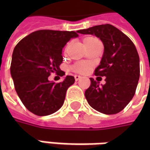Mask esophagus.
I'll use <instances>...</instances> for the list:
<instances>
[{
	"label": "esophagus",
	"mask_w": 150,
	"mask_h": 150,
	"mask_svg": "<svg viewBox=\"0 0 150 150\" xmlns=\"http://www.w3.org/2000/svg\"><path fill=\"white\" fill-rule=\"evenodd\" d=\"M81 78V77H80V76H79V75H75V81H78L79 79Z\"/></svg>",
	"instance_id": "34e87169"
}]
</instances>
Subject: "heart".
<instances>
[{
    "label": "heart",
    "mask_w": 150,
    "mask_h": 150,
    "mask_svg": "<svg viewBox=\"0 0 150 150\" xmlns=\"http://www.w3.org/2000/svg\"><path fill=\"white\" fill-rule=\"evenodd\" d=\"M96 42H100V41L97 38L93 37V36H88V37L83 38V43H84L85 46H89L91 44ZM90 68H91V66L83 62H75L71 67L73 71L75 72V73H79V74H85L90 70Z\"/></svg>",
    "instance_id": "1"
}]
</instances>
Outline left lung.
Returning <instances> with one entry per match:
<instances>
[{
	"label": "left lung",
	"instance_id": "left-lung-1",
	"mask_svg": "<svg viewBox=\"0 0 150 150\" xmlns=\"http://www.w3.org/2000/svg\"><path fill=\"white\" fill-rule=\"evenodd\" d=\"M77 32L94 34L100 38L104 46L100 64L94 74L106 77V83L100 86L99 82L90 78L91 85L85 91L88 103L104 114L120 112L132 99L138 83L140 60L135 45L127 35L110 24Z\"/></svg>",
	"mask_w": 150,
	"mask_h": 150
}]
</instances>
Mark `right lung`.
Segmentation results:
<instances>
[{
    "mask_svg": "<svg viewBox=\"0 0 150 150\" xmlns=\"http://www.w3.org/2000/svg\"><path fill=\"white\" fill-rule=\"evenodd\" d=\"M78 36L75 31L41 30L22 38L15 46L10 73L18 96L32 113L47 116L62 106L66 91L75 83V78L67 75L56 83L49 81L48 77L51 73L65 75L59 68L62 48L71 38Z\"/></svg>",
    "mask_w": 150,
    "mask_h": 150,
    "instance_id": "right-lung-1",
    "label": "right lung"
}]
</instances>
